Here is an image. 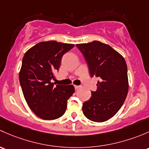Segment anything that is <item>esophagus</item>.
<instances>
[{"label":"esophagus","mask_w":149,"mask_h":149,"mask_svg":"<svg viewBox=\"0 0 149 149\" xmlns=\"http://www.w3.org/2000/svg\"><path fill=\"white\" fill-rule=\"evenodd\" d=\"M80 86H79V85H74V88H75V90H78V89L79 88H80Z\"/></svg>","instance_id":"34e87169"}]
</instances>
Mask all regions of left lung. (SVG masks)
I'll return each mask as SVG.
<instances>
[{"label": "left lung", "instance_id": "obj_1", "mask_svg": "<svg viewBox=\"0 0 149 149\" xmlns=\"http://www.w3.org/2000/svg\"><path fill=\"white\" fill-rule=\"evenodd\" d=\"M82 53L90 77L100 80L97 90L82 105L84 115L94 122H104L120 110L128 91V70L122 55L108 44L93 41L77 44Z\"/></svg>", "mask_w": 149, "mask_h": 149}]
</instances>
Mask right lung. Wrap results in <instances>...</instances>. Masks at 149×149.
Returning a JSON list of instances; mask_svg holds the SVG:
<instances>
[{
	"mask_svg": "<svg viewBox=\"0 0 149 149\" xmlns=\"http://www.w3.org/2000/svg\"><path fill=\"white\" fill-rule=\"evenodd\" d=\"M74 47L56 41L38 43L25 53L19 72L23 94L31 110L41 119L54 120L64 115L67 100L74 93L72 85L55 87L52 79L62 56Z\"/></svg>",
	"mask_w": 149,
	"mask_h": 149,
	"instance_id": "right-lung-1",
	"label": "right lung"
}]
</instances>
